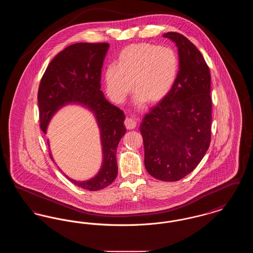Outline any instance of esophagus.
<instances>
[{"mask_svg": "<svg viewBox=\"0 0 253 253\" xmlns=\"http://www.w3.org/2000/svg\"><path fill=\"white\" fill-rule=\"evenodd\" d=\"M124 124H125V127L128 130H132L136 127V121H134L133 119H131V118H127L124 121Z\"/></svg>", "mask_w": 253, "mask_h": 253, "instance_id": "1", "label": "esophagus"}]
</instances>
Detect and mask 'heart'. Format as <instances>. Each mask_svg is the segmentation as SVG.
<instances>
[{
	"mask_svg": "<svg viewBox=\"0 0 253 253\" xmlns=\"http://www.w3.org/2000/svg\"><path fill=\"white\" fill-rule=\"evenodd\" d=\"M178 67V57L172 49L147 42L134 43L121 51L117 66L106 68L104 83L109 96L116 102H123L133 87L136 105L145 101L157 104L171 91Z\"/></svg>",
	"mask_w": 253,
	"mask_h": 253,
	"instance_id": "1",
	"label": "heart"
}]
</instances>
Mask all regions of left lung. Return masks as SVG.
Here are the masks:
<instances>
[{
  "mask_svg": "<svg viewBox=\"0 0 253 253\" xmlns=\"http://www.w3.org/2000/svg\"><path fill=\"white\" fill-rule=\"evenodd\" d=\"M178 51L179 71L168 96L145 115L147 171L158 180H180L192 172L211 143V74L200 51L187 38L168 32Z\"/></svg>",
  "mask_w": 253,
  "mask_h": 253,
  "instance_id": "left-lung-1",
  "label": "left lung"
}]
</instances>
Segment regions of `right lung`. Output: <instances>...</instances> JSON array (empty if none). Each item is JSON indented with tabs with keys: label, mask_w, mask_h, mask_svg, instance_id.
<instances>
[{
	"label": "right lung",
	"mask_w": 253,
	"mask_h": 253,
	"mask_svg": "<svg viewBox=\"0 0 253 253\" xmlns=\"http://www.w3.org/2000/svg\"><path fill=\"white\" fill-rule=\"evenodd\" d=\"M109 47V43L87 42L66 47L49 63L38 92L41 129L45 133L52 117L66 105L80 104L94 115L102 150L101 167L88 180H74L64 173L73 184L92 192L108 187L116 179L117 149L126 132L124 112L111 104L100 90L101 69ZM49 155L55 162L51 151Z\"/></svg>",
	"instance_id": "add662e5"
}]
</instances>
